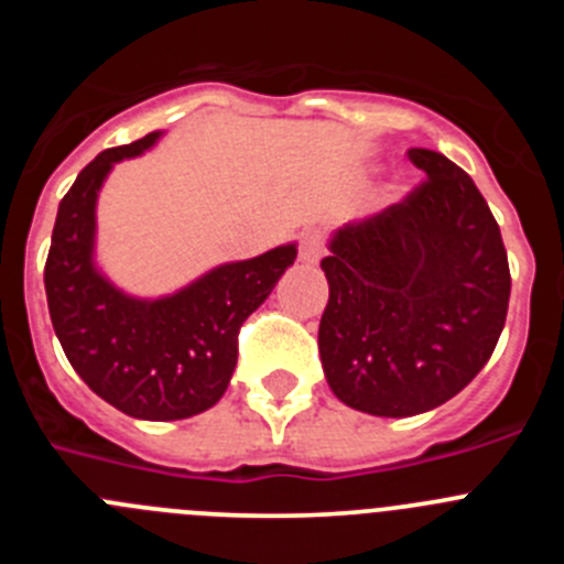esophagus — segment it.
Returning a JSON list of instances; mask_svg holds the SVG:
<instances>
[{
    "mask_svg": "<svg viewBox=\"0 0 564 564\" xmlns=\"http://www.w3.org/2000/svg\"><path fill=\"white\" fill-rule=\"evenodd\" d=\"M325 253V237L322 231L311 228V231L302 234V242H299V259L305 262V265H316L318 259Z\"/></svg>",
    "mask_w": 564,
    "mask_h": 564,
    "instance_id": "1",
    "label": "esophagus"
}]
</instances>
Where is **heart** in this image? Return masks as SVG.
<instances>
[{
  "label": "heart",
  "instance_id": "b5f03b06",
  "mask_svg": "<svg viewBox=\"0 0 564 564\" xmlns=\"http://www.w3.org/2000/svg\"><path fill=\"white\" fill-rule=\"evenodd\" d=\"M395 188H398V186H395Z\"/></svg>",
  "mask_w": 564,
  "mask_h": 564
}]
</instances>
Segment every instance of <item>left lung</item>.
I'll use <instances>...</instances> for the list:
<instances>
[{
  "mask_svg": "<svg viewBox=\"0 0 564 564\" xmlns=\"http://www.w3.org/2000/svg\"><path fill=\"white\" fill-rule=\"evenodd\" d=\"M426 181L398 206L330 234L318 356L358 412H430L486 367L506 325L511 273L495 214L460 166L410 149Z\"/></svg>",
  "mask_w": 564,
  "mask_h": 564,
  "instance_id": "8db88e82",
  "label": "left lung"
}]
</instances>
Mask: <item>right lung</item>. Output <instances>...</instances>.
<instances>
[{"label": "right lung", "mask_w": 564, "mask_h": 564, "mask_svg": "<svg viewBox=\"0 0 564 564\" xmlns=\"http://www.w3.org/2000/svg\"><path fill=\"white\" fill-rule=\"evenodd\" d=\"M163 132L107 149L58 203L44 265L50 322L73 370L129 417L183 421L212 410L237 367L239 327L296 259V242L223 262L158 299L121 291L96 262V208L115 163L138 158Z\"/></svg>", "instance_id": "obj_1"}]
</instances>
